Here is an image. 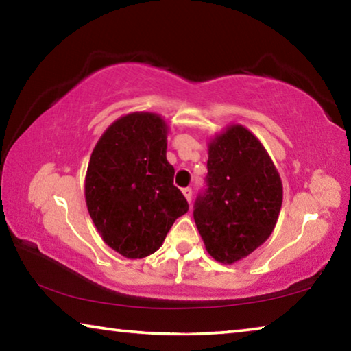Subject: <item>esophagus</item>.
<instances>
[{
	"mask_svg": "<svg viewBox=\"0 0 351 351\" xmlns=\"http://www.w3.org/2000/svg\"><path fill=\"white\" fill-rule=\"evenodd\" d=\"M182 193H184V197H186L189 203H192V189H190V187L182 189Z\"/></svg>",
	"mask_w": 351,
	"mask_h": 351,
	"instance_id": "obj_1",
	"label": "esophagus"
}]
</instances>
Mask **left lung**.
I'll list each match as a JSON object with an SVG mask.
<instances>
[{
	"instance_id": "1",
	"label": "left lung",
	"mask_w": 351,
	"mask_h": 351,
	"mask_svg": "<svg viewBox=\"0 0 351 351\" xmlns=\"http://www.w3.org/2000/svg\"><path fill=\"white\" fill-rule=\"evenodd\" d=\"M282 199L276 165L247 128L230 125L209 142L206 189L195 201L193 218L217 261L235 263L263 245Z\"/></svg>"
}]
</instances>
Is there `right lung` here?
<instances>
[{
	"label": "right lung",
	"mask_w": 351,
	"mask_h": 351,
	"mask_svg": "<svg viewBox=\"0 0 351 351\" xmlns=\"http://www.w3.org/2000/svg\"><path fill=\"white\" fill-rule=\"evenodd\" d=\"M169 127L154 112H132L106 128L94 147L85 199L100 237L127 258L156 252L187 199L173 186Z\"/></svg>",
	"instance_id": "obj_1"
}]
</instances>
